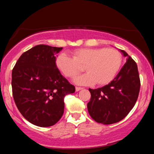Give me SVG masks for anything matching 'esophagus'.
I'll list each match as a JSON object with an SVG mask.
<instances>
[{
    "mask_svg": "<svg viewBox=\"0 0 154 154\" xmlns=\"http://www.w3.org/2000/svg\"><path fill=\"white\" fill-rule=\"evenodd\" d=\"M82 89H83V88H81V87H76V88H75V91H79Z\"/></svg>",
    "mask_w": 154,
    "mask_h": 154,
    "instance_id": "1",
    "label": "esophagus"
}]
</instances>
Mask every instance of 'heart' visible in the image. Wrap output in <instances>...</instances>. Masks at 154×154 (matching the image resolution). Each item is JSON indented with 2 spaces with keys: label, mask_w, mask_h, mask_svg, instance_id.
<instances>
[{
  "label": "heart",
  "mask_w": 154,
  "mask_h": 154,
  "mask_svg": "<svg viewBox=\"0 0 154 154\" xmlns=\"http://www.w3.org/2000/svg\"><path fill=\"white\" fill-rule=\"evenodd\" d=\"M72 54L73 57L65 53L59 54L56 65L65 76L71 79L79 75L85 67L87 73L75 79L79 85H108L115 79L122 64V54L115 48H79Z\"/></svg>",
  "instance_id": "obj_1"
}]
</instances>
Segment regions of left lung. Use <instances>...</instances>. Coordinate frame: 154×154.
<instances>
[{"label": "left lung", "instance_id": "8db88e82", "mask_svg": "<svg viewBox=\"0 0 154 154\" xmlns=\"http://www.w3.org/2000/svg\"><path fill=\"white\" fill-rule=\"evenodd\" d=\"M127 60L117 76L103 88L91 89L88 109L97 123L112 124L124 119L132 110L140 91L139 74L135 60L124 50Z\"/></svg>", "mask_w": 154, "mask_h": 154}]
</instances>
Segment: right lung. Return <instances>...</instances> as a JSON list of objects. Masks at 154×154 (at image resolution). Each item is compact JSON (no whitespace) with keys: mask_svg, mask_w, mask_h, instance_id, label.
I'll return each instance as SVG.
<instances>
[{"mask_svg":"<svg viewBox=\"0 0 154 154\" xmlns=\"http://www.w3.org/2000/svg\"><path fill=\"white\" fill-rule=\"evenodd\" d=\"M62 48L36 45L21 55L13 69L15 103L22 116L38 127L57 123L64 111L63 98L75 91L56 66L55 55Z\"/></svg>","mask_w":154,"mask_h":154,"instance_id":"1","label":"right lung"}]
</instances>
